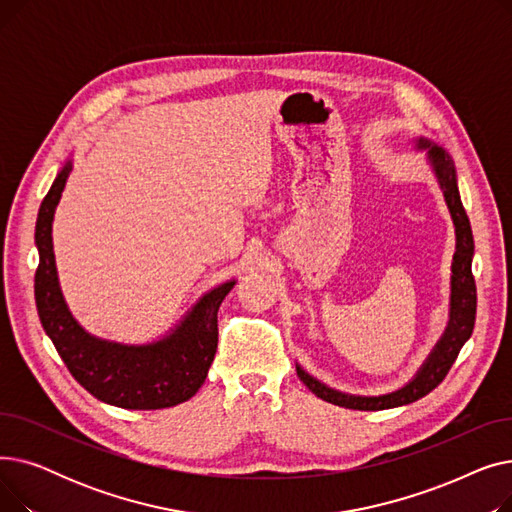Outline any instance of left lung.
<instances>
[{"label": "left lung", "instance_id": "left-lung-1", "mask_svg": "<svg viewBox=\"0 0 512 512\" xmlns=\"http://www.w3.org/2000/svg\"><path fill=\"white\" fill-rule=\"evenodd\" d=\"M419 149H427V159L432 164L436 178L440 182V188L444 193L446 205L450 209L454 232H456V251L452 257V292H450V319L448 326L434 346V351L429 353L425 363L415 373V378L402 386L396 392L382 394V396H355L344 394L334 388H328L309 375L301 365H297V375L301 382L321 400L332 402V405L355 409V411H384L394 409L402 405H411V402L423 398L425 394L432 392L436 386L442 384L446 373L450 371L452 363L459 357L463 344L471 338L473 326H475V311H477V288L475 278L471 274V259H473V232L471 224L465 213V207L461 203L459 186H456V170L450 155L434 145L427 139L417 141Z\"/></svg>", "mask_w": 512, "mask_h": 512}]
</instances>
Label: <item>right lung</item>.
I'll list each match as a JSON object with an SVG mask.
<instances>
[{
    "label": "right lung",
    "mask_w": 512,
    "mask_h": 512,
    "mask_svg": "<svg viewBox=\"0 0 512 512\" xmlns=\"http://www.w3.org/2000/svg\"><path fill=\"white\" fill-rule=\"evenodd\" d=\"M70 172L68 159L37 215L35 301L41 326L72 378L101 402L132 411L176 407L195 396L207 378L218 348V309L236 282L209 290L168 336L151 344H120L91 336L80 328L62 297L51 242L53 213Z\"/></svg>",
    "instance_id": "obj_1"
}]
</instances>
